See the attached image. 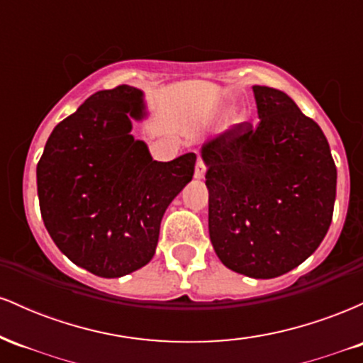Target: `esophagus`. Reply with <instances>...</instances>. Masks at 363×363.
I'll use <instances>...</instances> for the list:
<instances>
[{
	"mask_svg": "<svg viewBox=\"0 0 363 363\" xmlns=\"http://www.w3.org/2000/svg\"><path fill=\"white\" fill-rule=\"evenodd\" d=\"M205 174H206V167H205V162L203 160H198L196 162V169H194V179H203L205 177Z\"/></svg>",
	"mask_w": 363,
	"mask_h": 363,
	"instance_id": "obj_1",
	"label": "esophagus"
}]
</instances>
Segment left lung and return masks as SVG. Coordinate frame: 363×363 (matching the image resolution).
<instances>
[{
    "label": "left lung",
    "instance_id": "1",
    "mask_svg": "<svg viewBox=\"0 0 363 363\" xmlns=\"http://www.w3.org/2000/svg\"><path fill=\"white\" fill-rule=\"evenodd\" d=\"M259 124H235L201 147L208 230L218 259L251 278H277L328 234L336 165L323 129L285 91L254 85Z\"/></svg>",
    "mask_w": 363,
    "mask_h": 363
}]
</instances>
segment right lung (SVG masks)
I'll return each mask as SVG.
<instances>
[{"mask_svg": "<svg viewBox=\"0 0 363 363\" xmlns=\"http://www.w3.org/2000/svg\"><path fill=\"white\" fill-rule=\"evenodd\" d=\"M147 116L140 89L97 91L52 129L37 164L49 235L97 277L119 278L148 264L165 210L193 179L196 153L157 162L135 140L133 123Z\"/></svg>", "mask_w": 363, "mask_h": 363, "instance_id": "right-lung-1", "label": "right lung"}]
</instances>
